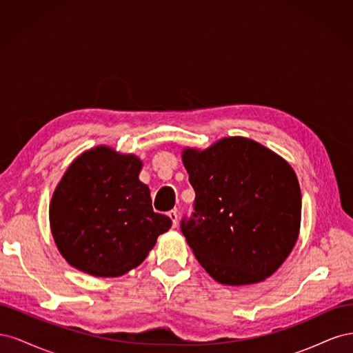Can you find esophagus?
I'll list each match as a JSON object with an SVG mask.
<instances>
[{
	"mask_svg": "<svg viewBox=\"0 0 353 353\" xmlns=\"http://www.w3.org/2000/svg\"><path fill=\"white\" fill-rule=\"evenodd\" d=\"M168 216L170 218V221H172V227H176L178 225V213H176V210H169Z\"/></svg>",
	"mask_w": 353,
	"mask_h": 353,
	"instance_id": "obj_1",
	"label": "esophagus"
}]
</instances>
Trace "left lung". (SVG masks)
Segmentation results:
<instances>
[{
    "instance_id": "8db88e82",
    "label": "left lung",
    "mask_w": 353,
    "mask_h": 353,
    "mask_svg": "<svg viewBox=\"0 0 353 353\" xmlns=\"http://www.w3.org/2000/svg\"><path fill=\"white\" fill-rule=\"evenodd\" d=\"M196 191L181 231L206 272L221 284L272 275L294 248L302 196L292 166L249 138H222L183 153Z\"/></svg>"
}]
</instances>
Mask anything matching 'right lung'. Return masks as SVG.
Here are the masks:
<instances>
[{
	"instance_id": "1",
	"label": "right lung",
	"mask_w": 353,
	"mask_h": 353,
	"mask_svg": "<svg viewBox=\"0 0 353 353\" xmlns=\"http://www.w3.org/2000/svg\"><path fill=\"white\" fill-rule=\"evenodd\" d=\"M140 159L109 147L85 152L69 166L50 205L51 232L72 266L117 276L140 265L172 221L153 210L138 179Z\"/></svg>"
}]
</instances>
